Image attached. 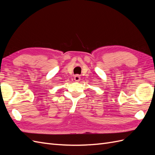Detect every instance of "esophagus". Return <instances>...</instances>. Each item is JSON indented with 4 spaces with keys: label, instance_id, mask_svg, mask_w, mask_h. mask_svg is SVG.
<instances>
[{
    "label": "esophagus",
    "instance_id": "obj_1",
    "mask_svg": "<svg viewBox=\"0 0 155 155\" xmlns=\"http://www.w3.org/2000/svg\"><path fill=\"white\" fill-rule=\"evenodd\" d=\"M80 76H79V75H76V76H75L74 77V81H76V82H78L79 80H80Z\"/></svg>",
    "mask_w": 155,
    "mask_h": 155
}]
</instances>
